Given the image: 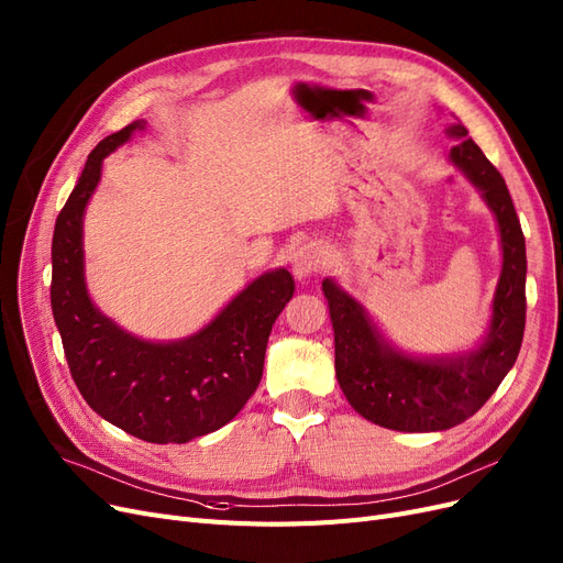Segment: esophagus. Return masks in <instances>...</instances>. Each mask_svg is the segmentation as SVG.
<instances>
[{
    "label": "esophagus",
    "mask_w": 563,
    "mask_h": 563,
    "mask_svg": "<svg viewBox=\"0 0 563 563\" xmlns=\"http://www.w3.org/2000/svg\"><path fill=\"white\" fill-rule=\"evenodd\" d=\"M324 255L320 245L316 243H303L301 247L295 250L292 255V274L297 280H306L308 276H313L316 271L322 266Z\"/></svg>",
    "instance_id": "esophagus-1"
}]
</instances>
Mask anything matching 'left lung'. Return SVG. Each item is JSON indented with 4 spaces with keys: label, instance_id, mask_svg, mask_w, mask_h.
<instances>
[{
    "label": "left lung",
    "instance_id": "1",
    "mask_svg": "<svg viewBox=\"0 0 563 563\" xmlns=\"http://www.w3.org/2000/svg\"><path fill=\"white\" fill-rule=\"evenodd\" d=\"M448 136L454 139L450 164L481 192L501 236L504 264L483 341L441 357L408 355L383 339L366 308L334 278L322 280L345 399L368 422L394 431H443L468 420L508 376L525 336L527 245L506 180L464 124H452Z\"/></svg>",
    "mask_w": 563,
    "mask_h": 563
}]
</instances>
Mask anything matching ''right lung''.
<instances>
[{
	"instance_id": "add662e5",
	"label": "right lung",
	"mask_w": 563,
	"mask_h": 563,
	"mask_svg": "<svg viewBox=\"0 0 563 563\" xmlns=\"http://www.w3.org/2000/svg\"><path fill=\"white\" fill-rule=\"evenodd\" d=\"M145 120L99 141L88 155L53 234L51 306L71 378L103 420L148 443H187L232 422L253 397L266 341L295 295L287 268L247 283L220 313L178 341H145L118 327L90 299L82 218L109 157Z\"/></svg>"
}]
</instances>
